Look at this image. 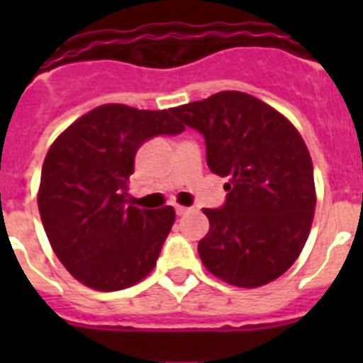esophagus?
Wrapping results in <instances>:
<instances>
[{"label":"esophagus","mask_w":363,"mask_h":363,"mask_svg":"<svg viewBox=\"0 0 363 363\" xmlns=\"http://www.w3.org/2000/svg\"><path fill=\"white\" fill-rule=\"evenodd\" d=\"M174 209H176V214H178V216H184V214H187L189 211H191L189 207H182V205H176Z\"/></svg>","instance_id":"obj_1"}]
</instances>
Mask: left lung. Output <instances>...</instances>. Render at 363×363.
<instances>
[{"label": "left lung", "mask_w": 363, "mask_h": 363, "mask_svg": "<svg viewBox=\"0 0 363 363\" xmlns=\"http://www.w3.org/2000/svg\"><path fill=\"white\" fill-rule=\"evenodd\" d=\"M171 112L203 136L211 172L229 178L223 205L203 209L211 223L198 243L203 265L238 287L277 280L306 245L316 205L313 162L298 130L238 91Z\"/></svg>", "instance_id": "8db88e82"}]
</instances>
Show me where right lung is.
<instances>
[{"instance_id": "1", "label": "right lung", "mask_w": 363, "mask_h": 363, "mask_svg": "<svg viewBox=\"0 0 363 363\" xmlns=\"http://www.w3.org/2000/svg\"><path fill=\"white\" fill-rule=\"evenodd\" d=\"M184 130L171 111L111 104L86 112L52 143L38 207L54 252L76 280L120 291L152 271L174 209L133 207L127 182L147 140Z\"/></svg>"}]
</instances>
